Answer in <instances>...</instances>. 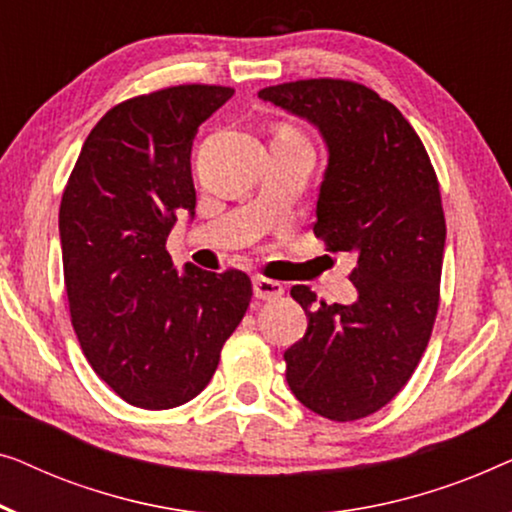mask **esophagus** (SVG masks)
Instances as JSON below:
<instances>
[{
    "instance_id": "esophagus-1",
    "label": "esophagus",
    "mask_w": 512,
    "mask_h": 512,
    "mask_svg": "<svg viewBox=\"0 0 512 512\" xmlns=\"http://www.w3.org/2000/svg\"><path fill=\"white\" fill-rule=\"evenodd\" d=\"M253 292H255V297H257V299H262V301H271V299L283 297L285 287L280 285L278 280H269V278L257 276V278L253 280Z\"/></svg>"
}]
</instances>
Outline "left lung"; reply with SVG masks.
I'll use <instances>...</instances> for the list:
<instances>
[{"mask_svg":"<svg viewBox=\"0 0 512 512\" xmlns=\"http://www.w3.org/2000/svg\"><path fill=\"white\" fill-rule=\"evenodd\" d=\"M257 95L318 127L329 157L313 232L357 259L348 306L290 290L308 329L285 350L287 385L313 413L359 420L397 397L427 350L445 248L436 171L397 106L366 85L311 78Z\"/></svg>","mask_w":512,"mask_h":512,"instance_id":"left-lung-1","label":"left lung"}]
</instances>
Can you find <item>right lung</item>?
Returning a JSON list of instances; mask_svg holds the SVG:
<instances>
[{"label": "right lung", "instance_id": "1", "mask_svg": "<svg viewBox=\"0 0 512 512\" xmlns=\"http://www.w3.org/2000/svg\"><path fill=\"white\" fill-rule=\"evenodd\" d=\"M232 88L176 85L127 99L85 139L60 204L64 285L83 355L136 408L183 406L208 385L246 315L243 271L178 273L167 236L197 204L190 153Z\"/></svg>", "mask_w": 512, "mask_h": 512}]
</instances>
